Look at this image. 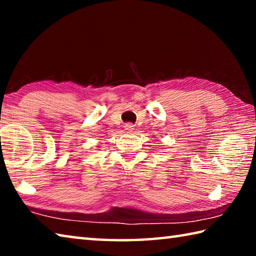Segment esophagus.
<instances>
[{"instance_id": "esophagus-1", "label": "esophagus", "mask_w": 256, "mask_h": 256, "mask_svg": "<svg viewBox=\"0 0 256 256\" xmlns=\"http://www.w3.org/2000/svg\"><path fill=\"white\" fill-rule=\"evenodd\" d=\"M125 130H126L128 131V133H130V132H133V130H134V125L132 124V123H128V124H125Z\"/></svg>"}]
</instances>
